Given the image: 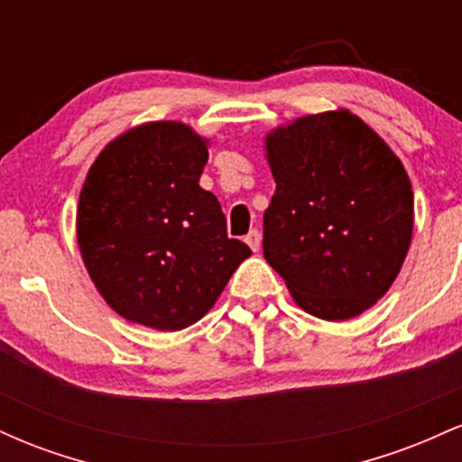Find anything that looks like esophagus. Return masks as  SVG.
<instances>
[{"mask_svg":"<svg viewBox=\"0 0 462 462\" xmlns=\"http://www.w3.org/2000/svg\"><path fill=\"white\" fill-rule=\"evenodd\" d=\"M245 243L252 247V252H258V249H261V232L249 230V235L245 236Z\"/></svg>","mask_w":462,"mask_h":462,"instance_id":"esophagus-1","label":"esophagus"}]
</instances>
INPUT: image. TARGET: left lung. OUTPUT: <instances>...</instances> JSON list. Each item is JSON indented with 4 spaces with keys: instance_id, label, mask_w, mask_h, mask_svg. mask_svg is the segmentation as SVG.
Masks as SVG:
<instances>
[{
    "instance_id": "1",
    "label": "left lung",
    "mask_w": 462,
    "mask_h": 462,
    "mask_svg": "<svg viewBox=\"0 0 462 462\" xmlns=\"http://www.w3.org/2000/svg\"><path fill=\"white\" fill-rule=\"evenodd\" d=\"M275 180L263 252L301 310L346 321L395 282L415 224L404 164L347 108L304 115L264 134Z\"/></svg>"
}]
</instances>
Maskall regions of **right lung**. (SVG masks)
Returning <instances> with one entry per match:
<instances>
[{"mask_svg":"<svg viewBox=\"0 0 462 462\" xmlns=\"http://www.w3.org/2000/svg\"><path fill=\"white\" fill-rule=\"evenodd\" d=\"M210 139L182 121H147L99 152L79 190L76 238L116 315L176 332L215 306L252 249L227 238L219 199L199 187Z\"/></svg>","mask_w":462,"mask_h":462,"instance_id":"obj_1","label":"right lung"}]
</instances>
